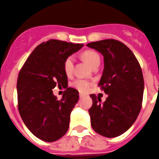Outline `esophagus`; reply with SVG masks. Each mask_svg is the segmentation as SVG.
Segmentation results:
<instances>
[{
    "mask_svg": "<svg viewBox=\"0 0 159 159\" xmlns=\"http://www.w3.org/2000/svg\"><path fill=\"white\" fill-rule=\"evenodd\" d=\"M85 95L83 94V93H80V98H83V97H84Z\"/></svg>",
    "mask_w": 159,
    "mask_h": 159,
    "instance_id": "34e87169",
    "label": "esophagus"
}]
</instances>
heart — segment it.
<instances>
[{"mask_svg": "<svg viewBox=\"0 0 159 159\" xmlns=\"http://www.w3.org/2000/svg\"><path fill=\"white\" fill-rule=\"evenodd\" d=\"M83 59H84L86 62L91 67H93L94 65L96 63H100V56L97 53L93 51H86L83 53ZM73 67H74V58L73 56H69L68 58H66V60L64 62V65H63V68H64V71L66 75L71 74L73 70ZM74 87L78 90L81 91V92H87L89 89L90 87V83L88 81L84 80H76L73 84Z\"/></svg>", "mask_w": 159, "mask_h": 159, "instance_id": "obj_1", "label": "heart"}]
</instances>
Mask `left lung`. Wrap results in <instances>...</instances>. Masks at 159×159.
I'll return each instance as SVG.
<instances>
[{
  "mask_svg": "<svg viewBox=\"0 0 159 159\" xmlns=\"http://www.w3.org/2000/svg\"><path fill=\"white\" fill-rule=\"evenodd\" d=\"M87 47L104 56V70L98 86L108 95L103 103L96 95H90L91 125L95 132L104 137L120 136L133 125L142 108V68L130 49L117 40L93 42Z\"/></svg>",
  "mask_w": 159,
  "mask_h": 159,
  "instance_id": "1",
  "label": "left lung"
}]
</instances>
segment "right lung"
Returning a JSON list of instances; mask_svg holds the SVG:
<instances>
[{
    "label": "right lung",
    "instance_id": "right-lung-1",
    "mask_svg": "<svg viewBox=\"0 0 159 159\" xmlns=\"http://www.w3.org/2000/svg\"><path fill=\"white\" fill-rule=\"evenodd\" d=\"M83 47V44L51 39L34 50L19 72V113L28 129L44 142L59 140L68 129L79 92L67 88L63 65L66 58ZM56 85L67 89L59 101L52 94V89Z\"/></svg>",
    "mask_w": 159,
    "mask_h": 159
}]
</instances>
